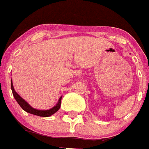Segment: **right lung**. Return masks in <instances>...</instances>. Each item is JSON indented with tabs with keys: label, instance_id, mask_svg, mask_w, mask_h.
<instances>
[{
	"label": "right lung",
	"instance_id": "right-lung-1",
	"mask_svg": "<svg viewBox=\"0 0 149 149\" xmlns=\"http://www.w3.org/2000/svg\"><path fill=\"white\" fill-rule=\"evenodd\" d=\"M11 89L12 92H13V95L14 96L15 99L16 100V101L18 102V104L20 105V107L23 109L24 111H26L27 113H29L30 114H33V115L38 116H43V117H48L52 116L53 114H54L60 108V105H61V99H62V96L59 98V101L57 102L56 105L54 107H53L52 108L49 109V110H37V109L33 108V107L30 106L27 101L21 97L18 93H16L14 89V87H13V81H11Z\"/></svg>",
	"mask_w": 149,
	"mask_h": 149
}]
</instances>
